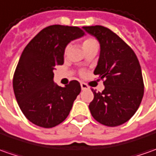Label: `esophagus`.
Returning a JSON list of instances; mask_svg holds the SVG:
<instances>
[{"instance_id":"34e87169","label":"esophagus","mask_w":156,"mask_h":156,"mask_svg":"<svg viewBox=\"0 0 156 156\" xmlns=\"http://www.w3.org/2000/svg\"><path fill=\"white\" fill-rule=\"evenodd\" d=\"M80 85H81V89H82L83 90H87V89H89V86L87 85L85 83L81 82V83H80Z\"/></svg>"}]
</instances>
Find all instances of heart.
I'll return each mask as SVG.
<instances>
[{
    "label": "heart",
    "instance_id": "1",
    "mask_svg": "<svg viewBox=\"0 0 156 156\" xmlns=\"http://www.w3.org/2000/svg\"><path fill=\"white\" fill-rule=\"evenodd\" d=\"M95 44H97V42H96V39H94V38L91 37L86 38V39H84L83 42V49H86V48H88L89 47H90L92 45H95ZM68 48H69V45H67V46L66 47V48H65V54H66Z\"/></svg>",
    "mask_w": 156,
    "mask_h": 156
}]
</instances>
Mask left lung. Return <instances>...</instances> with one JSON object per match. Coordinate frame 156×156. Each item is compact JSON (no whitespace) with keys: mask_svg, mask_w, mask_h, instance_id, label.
<instances>
[{"mask_svg":"<svg viewBox=\"0 0 156 156\" xmlns=\"http://www.w3.org/2000/svg\"><path fill=\"white\" fill-rule=\"evenodd\" d=\"M100 42V57L94 71L104 80L102 92L91 90L94 99L89 105L93 118L107 126L128 121L140 106L144 84L136 54L117 34L101 25L83 26Z\"/></svg>","mask_w":156,"mask_h":156,"instance_id":"obj_1","label":"left lung"}]
</instances>
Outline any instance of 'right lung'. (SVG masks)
<instances>
[{
  "instance_id": "1",
  "label": "right lung",
  "mask_w": 156,
  "mask_h": 156,
  "mask_svg": "<svg viewBox=\"0 0 156 156\" xmlns=\"http://www.w3.org/2000/svg\"><path fill=\"white\" fill-rule=\"evenodd\" d=\"M83 35L84 31L77 26L50 25L42 29L22 52L12 86L22 113L34 125L52 128L68 116L81 86L77 80L58 86L53 80L54 70L64 63L66 45Z\"/></svg>"
}]
</instances>
